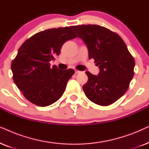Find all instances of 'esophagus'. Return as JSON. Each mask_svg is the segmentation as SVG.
I'll return each mask as SVG.
<instances>
[{
    "label": "esophagus",
    "instance_id": "obj_1",
    "mask_svg": "<svg viewBox=\"0 0 149 149\" xmlns=\"http://www.w3.org/2000/svg\"><path fill=\"white\" fill-rule=\"evenodd\" d=\"M79 73H81L80 71H79V70H75V74H79Z\"/></svg>",
    "mask_w": 149,
    "mask_h": 149
}]
</instances>
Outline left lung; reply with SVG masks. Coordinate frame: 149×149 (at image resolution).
I'll list each match as a JSON object with an SVG mask.
<instances>
[{
  "instance_id": "left-lung-1",
  "label": "left lung",
  "mask_w": 149,
  "mask_h": 149,
  "mask_svg": "<svg viewBox=\"0 0 149 149\" xmlns=\"http://www.w3.org/2000/svg\"><path fill=\"white\" fill-rule=\"evenodd\" d=\"M88 49L89 58L94 59L100 72L88 71L83 89L87 98L100 106H109L127 90L133 78L135 61L123 39L115 32L98 25L72 26Z\"/></svg>"
}]
</instances>
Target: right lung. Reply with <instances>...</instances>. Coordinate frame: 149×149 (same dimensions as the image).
<instances>
[{
  "label": "right lung",
  "mask_w": 149,
  "mask_h": 149,
  "mask_svg": "<svg viewBox=\"0 0 149 149\" xmlns=\"http://www.w3.org/2000/svg\"><path fill=\"white\" fill-rule=\"evenodd\" d=\"M70 27L38 32L22 45L11 63L14 83L24 97L38 107H47L62 97L74 70L50 67L67 40L77 37Z\"/></svg>",
  "instance_id": "1"
}]
</instances>
